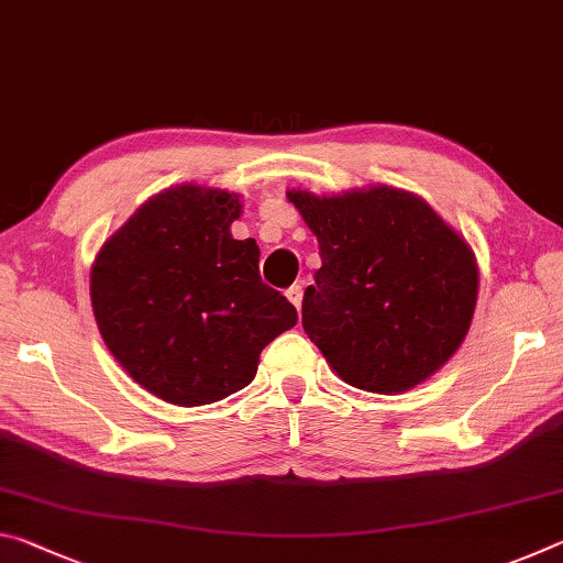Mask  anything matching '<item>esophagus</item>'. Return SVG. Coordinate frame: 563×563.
<instances>
[{
    "mask_svg": "<svg viewBox=\"0 0 563 563\" xmlns=\"http://www.w3.org/2000/svg\"><path fill=\"white\" fill-rule=\"evenodd\" d=\"M302 283H298V285H292V288H288V292H285V295H288V300L295 305V308H298L300 310V305H302Z\"/></svg>",
    "mask_w": 563,
    "mask_h": 563,
    "instance_id": "esophagus-1",
    "label": "esophagus"
}]
</instances>
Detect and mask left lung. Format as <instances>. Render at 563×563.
Here are the masks:
<instances>
[{"label":"left lung","instance_id":"1","mask_svg":"<svg viewBox=\"0 0 563 563\" xmlns=\"http://www.w3.org/2000/svg\"><path fill=\"white\" fill-rule=\"evenodd\" d=\"M318 238L320 271L302 295V330L347 385L405 393L437 373L472 325V247L407 190L377 186L318 198L290 190Z\"/></svg>","mask_w":563,"mask_h":563}]
</instances>
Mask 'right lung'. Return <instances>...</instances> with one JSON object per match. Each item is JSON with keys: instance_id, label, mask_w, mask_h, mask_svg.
<instances>
[{"instance_id": "obj_1", "label": "right lung", "mask_w": 563, "mask_h": 563, "mask_svg": "<svg viewBox=\"0 0 563 563\" xmlns=\"http://www.w3.org/2000/svg\"><path fill=\"white\" fill-rule=\"evenodd\" d=\"M238 196L176 186L113 233L91 268V305L121 367L170 405H211L258 373L298 312L261 280L253 238L235 241Z\"/></svg>"}]
</instances>
